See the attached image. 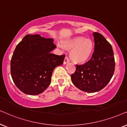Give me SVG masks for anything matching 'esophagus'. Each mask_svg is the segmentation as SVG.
<instances>
[{
  "mask_svg": "<svg viewBox=\"0 0 127 127\" xmlns=\"http://www.w3.org/2000/svg\"><path fill=\"white\" fill-rule=\"evenodd\" d=\"M69 62H70V59H69V57L65 56L64 60V64H67V63H68Z\"/></svg>",
  "mask_w": 127,
  "mask_h": 127,
  "instance_id": "obj_1",
  "label": "esophagus"
}]
</instances>
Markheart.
Wrapping results in <instances>:
<instances>
[{"mask_svg":"<svg viewBox=\"0 0 127 127\" xmlns=\"http://www.w3.org/2000/svg\"><path fill=\"white\" fill-rule=\"evenodd\" d=\"M65 48L72 50L71 57L78 63H84L88 60L94 50V44L91 39L83 36H77L63 42Z\"/></svg>","mask_w":127,"mask_h":127,"instance_id":"obj_1","label":"heart"}]
</instances>
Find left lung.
Masks as SVG:
<instances>
[{
    "label": "left lung",
    "mask_w": 127,
    "mask_h": 127,
    "mask_svg": "<svg viewBox=\"0 0 127 127\" xmlns=\"http://www.w3.org/2000/svg\"><path fill=\"white\" fill-rule=\"evenodd\" d=\"M94 52L89 61L76 65L71 78L76 87L86 92H96L103 89L112 78L115 61L112 46L102 34L93 33Z\"/></svg>",
    "instance_id": "left-lung-1"
}]
</instances>
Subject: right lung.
Masks as SVG:
<instances>
[{
	"mask_svg": "<svg viewBox=\"0 0 127 127\" xmlns=\"http://www.w3.org/2000/svg\"><path fill=\"white\" fill-rule=\"evenodd\" d=\"M53 42L39 34L27 35L17 45L10 71L13 82L21 92L36 95L50 85L53 70L63 64L65 57L50 53L56 48Z\"/></svg>",
	"mask_w": 127,
	"mask_h": 127,
	"instance_id": "obj_1",
	"label": "right lung"
}]
</instances>
